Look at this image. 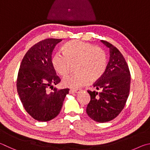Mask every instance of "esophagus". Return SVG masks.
Returning a JSON list of instances; mask_svg holds the SVG:
<instances>
[{"label":"esophagus","instance_id":"esophagus-1","mask_svg":"<svg viewBox=\"0 0 150 150\" xmlns=\"http://www.w3.org/2000/svg\"><path fill=\"white\" fill-rule=\"evenodd\" d=\"M78 92V90H70V93H76Z\"/></svg>","mask_w":150,"mask_h":150}]
</instances>
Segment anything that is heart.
<instances>
[{"instance_id": "b5f03b06", "label": "heart", "mask_w": 150, "mask_h": 150, "mask_svg": "<svg viewBox=\"0 0 150 150\" xmlns=\"http://www.w3.org/2000/svg\"><path fill=\"white\" fill-rule=\"evenodd\" d=\"M62 52H57L52 59L56 72L61 76H66L70 73L72 66L76 65L75 71L78 72L63 79V84L67 87L78 89L87 85L90 81L95 82L105 72L107 54L101 47L73 40L63 46Z\"/></svg>"}]
</instances>
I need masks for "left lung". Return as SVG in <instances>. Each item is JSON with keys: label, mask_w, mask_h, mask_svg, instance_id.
Returning a JSON list of instances; mask_svg holds the SVG:
<instances>
[{"label": "left lung", "mask_w": 150, "mask_h": 150, "mask_svg": "<svg viewBox=\"0 0 150 150\" xmlns=\"http://www.w3.org/2000/svg\"><path fill=\"white\" fill-rule=\"evenodd\" d=\"M109 49V61L102 77L93 84L99 91L88 90L90 101L86 112L98 122L110 121L124 109L129 96L130 73L123 55L117 47L101 40Z\"/></svg>", "instance_id": "left-lung-1"}]
</instances>
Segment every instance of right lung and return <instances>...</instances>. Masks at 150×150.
Listing matches in <instances>:
<instances>
[{
	"instance_id": "right-lung-1",
	"label": "right lung",
	"mask_w": 150,
	"mask_h": 150,
	"mask_svg": "<svg viewBox=\"0 0 150 150\" xmlns=\"http://www.w3.org/2000/svg\"><path fill=\"white\" fill-rule=\"evenodd\" d=\"M61 41L46 39L34 45L23 58L18 71L16 86L21 102L28 113L39 121H49L56 117L69 92L68 88L53 87L60 79L52 64V53Z\"/></svg>"
}]
</instances>
